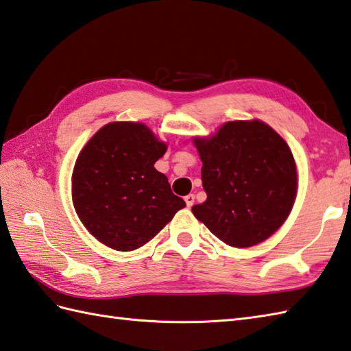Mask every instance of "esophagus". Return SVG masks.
I'll use <instances>...</instances> for the list:
<instances>
[{
    "instance_id": "1",
    "label": "esophagus",
    "mask_w": 351,
    "mask_h": 351,
    "mask_svg": "<svg viewBox=\"0 0 351 351\" xmlns=\"http://www.w3.org/2000/svg\"><path fill=\"white\" fill-rule=\"evenodd\" d=\"M184 201H186V206L191 208L193 206V202H195V195H193V193H189V195L184 197Z\"/></svg>"
}]
</instances>
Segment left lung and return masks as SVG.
<instances>
[{
	"instance_id": "8db88e82",
	"label": "left lung",
	"mask_w": 351,
	"mask_h": 351,
	"mask_svg": "<svg viewBox=\"0 0 351 351\" xmlns=\"http://www.w3.org/2000/svg\"><path fill=\"white\" fill-rule=\"evenodd\" d=\"M207 193L192 207L213 234L249 247L281 227L293 207L298 173L290 147L266 123L230 121L212 138L193 139Z\"/></svg>"
}]
</instances>
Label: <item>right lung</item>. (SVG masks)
Returning a JSON list of instances; mask_svg holds the SVG:
<instances>
[{"mask_svg":"<svg viewBox=\"0 0 351 351\" xmlns=\"http://www.w3.org/2000/svg\"><path fill=\"white\" fill-rule=\"evenodd\" d=\"M167 152L143 123H110L80 153L72 176L73 206L93 236L115 251L152 240L186 202L154 168Z\"/></svg>","mask_w":351,"mask_h":351,"instance_id":"1","label":"right lung"}]
</instances>
